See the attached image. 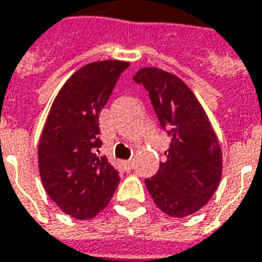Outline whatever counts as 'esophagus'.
Segmentation results:
<instances>
[{
	"instance_id": "34e87169",
	"label": "esophagus",
	"mask_w": 262,
	"mask_h": 262,
	"mask_svg": "<svg viewBox=\"0 0 262 262\" xmlns=\"http://www.w3.org/2000/svg\"><path fill=\"white\" fill-rule=\"evenodd\" d=\"M122 164H124V167H125V168H128V170H131V168H133V164H134V163H133V160H127V161H124Z\"/></svg>"
}]
</instances>
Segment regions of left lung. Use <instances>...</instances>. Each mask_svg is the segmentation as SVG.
<instances>
[{
	"mask_svg": "<svg viewBox=\"0 0 262 262\" xmlns=\"http://www.w3.org/2000/svg\"><path fill=\"white\" fill-rule=\"evenodd\" d=\"M134 80L148 91L160 124L171 134L156 176L145 186L166 215L184 217L201 210L216 192L222 176V150L206 111L182 79L159 69L141 68Z\"/></svg>",
	"mask_w": 262,
	"mask_h": 262,
	"instance_id": "left-lung-1",
	"label": "left lung"
}]
</instances>
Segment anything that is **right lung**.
<instances>
[{
  "instance_id": "add662e5",
  "label": "right lung",
  "mask_w": 262,
  "mask_h": 262,
  "mask_svg": "<svg viewBox=\"0 0 262 262\" xmlns=\"http://www.w3.org/2000/svg\"><path fill=\"white\" fill-rule=\"evenodd\" d=\"M128 61L101 60L76 70L56 95L38 141V171L66 215L91 219L106 208L119 174L99 154V114Z\"/></svg>"
}]
</instances>
